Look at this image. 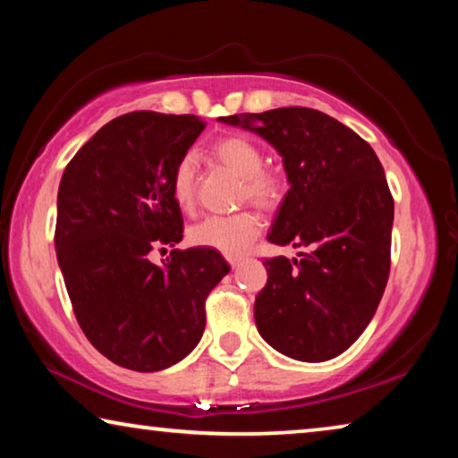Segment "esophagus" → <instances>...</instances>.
<instances>
[{"mask_svg": "<svg viewBox=\"0 0 458 458\" xmlns=\"http://www.w3.org/2000/svg\"><path fill=\"white\" fill-rule=\"evenodd\" d=\"M228 263H230L232 268H234V267L241 265V257H228Z\"/></svg>", "mask_w": 458, "mask_h": 458, "instance_id": "1", "label": "esophagus"}]
</instances>
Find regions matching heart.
<instances>
[{
  "instance_id": "heart-1",
  "label": "heart",
  "mask_w": 458,
  "mask_h": 458,
  "mask_svg": "<svg viewBox=\"0 0 458 458\" xmlns=\"http://www.w3.org/2000/svg\"><path fill=\"white\" fill-rule=\"evenodd\" d=\"M214 157L226 169L244 179L242 198L255 206L275 209L285 195V183L277 173L263 169V152L257 144L242 136L224 138L214 147ZM171 193L181 209H190L195 201V155L185 152L179 158L171 177ZM260 230L255 212L232 216H209L190 228V242L203 249H212L226 257H238L249 249Z\"/></svg>"
}]
</instances>
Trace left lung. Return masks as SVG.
I'll return each mask as SVG.
<instances>
[{
	"label": "left lung",
	"instance_id": "left-lung-1",
	"mask_svg": "<svg viewBox=\"0 0 458 458\" xmlns=\"http://www.w3.org/2000/svg\"><path fill=\"white\" fill-rule=\"evenodd\" d=\"M259 134L283 158L289 191L267 241L300 259H265L259 334L303 362L343 354L373 320L391 265L394 198L369 142L310 107L220 118Z\"/></svg>",
	"mask_w": 458,
	"mask_h": 458
}]
</instances>
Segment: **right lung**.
<instances>
[{
    "label": "right lung",
    "mask_w": 458,
    "mask_h": 458,
    "mask_svg": "<svg viewBox=\"0 0 458 458\" xmlns=\"http://www.w3.org/2000/svg\"><path fill=\"white\" fill-rule=\"evenodd\" d=\"M198 115L132 112L99 128L63 173L55 249L87 340L130 371H161L185 359L206 328V297L228 275L217 250H171L183 216L171 177L203 132Z\"/></svg>",
    "instance_id": "1"
}]
</instances>
